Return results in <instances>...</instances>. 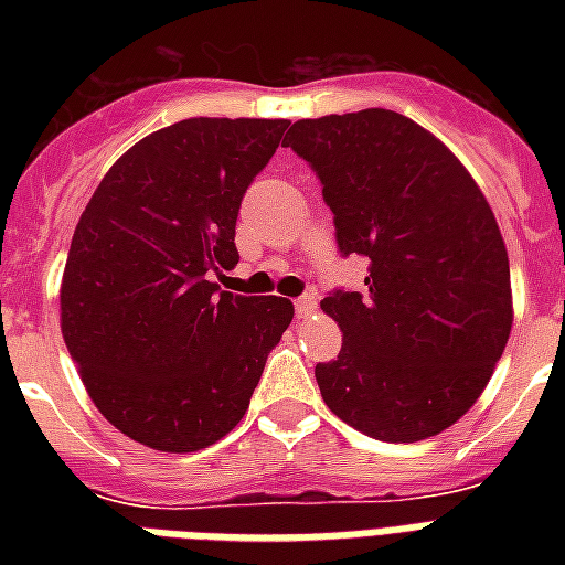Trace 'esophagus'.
Returning <instances> with one entry per match:
<instances>
[{
    "mask_svg": "<svg viewBox=\"0 0 565 565\" xmlns=\"http://www.w3.org/2000/svg\"><path fill=\"white\" fill-rule=\"evenodd\" d=\"M292 308H296V319H308L313 310H317V296L313 292H305L299 299L292 301Z\"/></svg>",
    "mask_w": 565,
    "mask_h": 565,
    "instance_id": "34e87169",
    "label": "esophagus"
}]
</instances>
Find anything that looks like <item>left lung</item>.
<instances>
[{
  "label": "left lung",
  "mask_w": 565,
  "mask_h": 565,
  "mask_svg": "<svg viewBox=\"0 0 565 565\" xmlns=\"http://www.w3.org/2000/svg\"><path fill=\"white\" fill-rule=\"evenodd\" d=\"M284 143L317 172L337 252L370 266L363 292L322 299L343 349L317 363L319 393L366 437H434L483 393L513 326L490 204L437 137L395 110L299 119Z\"/></svg>",
  "instance_id": "1"
}]
</instances>
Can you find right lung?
<instances>
[{
  "label": "right lung",
  "instance_id": "1",
  "mask_svg": "<svg viewBox=\"0 0 565 565\" xmlns=\"http://www.w3.org/2000/svg\"><path fill=\"white\" fill-rule=\"evenodd\" d=\"M287 119H181L131 146L75 225L61 331L102 416L158 451H199L248 407L292 305L237 296V213Z\"/></svg>",
  "mask_w": 565,
  "mask_h": 565
}]
</instances>
